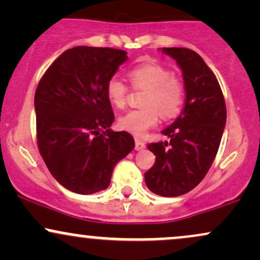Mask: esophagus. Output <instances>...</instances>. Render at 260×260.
Wrapping results in <instances>:
<instances>
[{
	"instance_id": "esophagus-1",
	"label": "esophagus",
	"mask_w": 260,
	"mask_h": 260,
	"mask_svg": "<svg viewBox=\"0 0 260 260\" xmlns=\"http://www.w3.org/2000/svg\"><path fill=\"white\" fill-rule=\"evenodd\" d=\"M145 148L144 142H142L139 138H136V150H143Z\"/></svg>"
}]
</instances>
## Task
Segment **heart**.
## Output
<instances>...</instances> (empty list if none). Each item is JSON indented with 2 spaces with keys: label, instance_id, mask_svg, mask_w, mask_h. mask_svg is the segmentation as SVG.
<instances>
[{
  "label": "heart",
  "instance_id": "obj_1",
  "mask_svg": "<svg viewBox=\"0 0 260 260\" xmlns=\"http://www.w3.org/2000/svg\"><path fill=\"white\" fill-rule=\"evenodd\" d=\"M128 77L134 88L147 89L148 92L143 99V109L132 110L121 116L118 124L122 129L134 136H143L159 122L160 115L169 120L181 112L184 85L168 67L156 62H147L133 67ZM106 95L113 106L123 109L128 95L126 83L120 77H111L106 83Z\"/></svg>",
  "mask_w": 260,
  "mask_h": 260
}]
</instances>
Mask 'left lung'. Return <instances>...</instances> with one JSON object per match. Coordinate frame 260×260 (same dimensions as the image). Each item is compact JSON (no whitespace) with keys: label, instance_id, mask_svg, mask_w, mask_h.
<instances>
[{"label":"left lung","instance_id":"obj_1","mask_svg":"<svg viewBox=\"0 0 260 260\" xmlns=\"http://www.w3.org/2000/svg\"><path fill=\"white\" fill-rule=\"evenodd\" d=\"M180 66L186 89L181 115L162 131L169 142L148 144L155 164L144 174L151 192L178 197L201 183L219 150L226 124L225 99L215 74L198 53L184 47H164Z\"/></svg>","mask_w":260,"mask_h":260}]
</instances>
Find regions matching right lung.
Instances as JSON below:
<instances>
[{"instance_id": "add662e5", "label": "right lung", "mask_w": 260, "mask_h": 260, "mask_svg": "<svg viewBox=\"0 0 260 260\" xmlns=\"http://www.w3.org/2000/svg\"><path fill=\"white\" fill-rule=\"evenodd\" d=\"M110 47L77 46L53 61L35 91L38 147L55 180L78 194L109 187L112 170L134 149L115 120L106 83L127 61Z\"/></svg>"}]
</instances>
